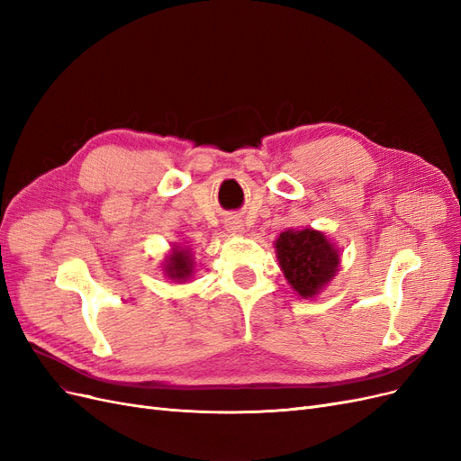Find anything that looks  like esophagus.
<instances>
[{
	"mask_svg": "<svg viewBox=\"0 0 461 461\" xmlns=\"http://www.w3.org/2000/svg\"><path fill=\"white\" fill-rule=\"evenodd\" d=\"M225 227H227V230H229L230 234H242V232H244V223H242L240 219H236V217L229 219Z\"/></svg>",
	"mask_w": 461,
	"mask_h": 461,
	"instance_id": "34e87169",
	"label": "esophagus"
}]
</instances>
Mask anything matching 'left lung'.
<instances>
[{
  "mask_svg": "<svg viewBox=\"0 0 461 461\" xmlns=\"http://www.w3.org/2000/svg\"><path fill=\"white\" fill-rule=\"evenodd\" d=\"M284 278L301 299H314L338 275L341 253L330 238L312 227L288 229L275 240Z\"/></svg>",
  "mask_w": 461,
  "mask_h": 461,
  "instance_id": "obj_1",
  "label": "left lung"
}]
</instances>
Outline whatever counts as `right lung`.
<instances>
[{"mask_svg": "<svg viewBox=\"0 0 461 461\" xmlns=\"http://www.w3.org/2000/svg\"><path fill=\"white\" fill-rule=\"evenodd\" d=\"M194 267H196V261L190 248L173 244V248L169 249V253L162 263V271H164V276H167L171 282L183 284L193 278Z\"/></svg>", "mask_w": 461, "mask_h": 461, "instance_id": "1", "label": "right lung"}]
</instances>
